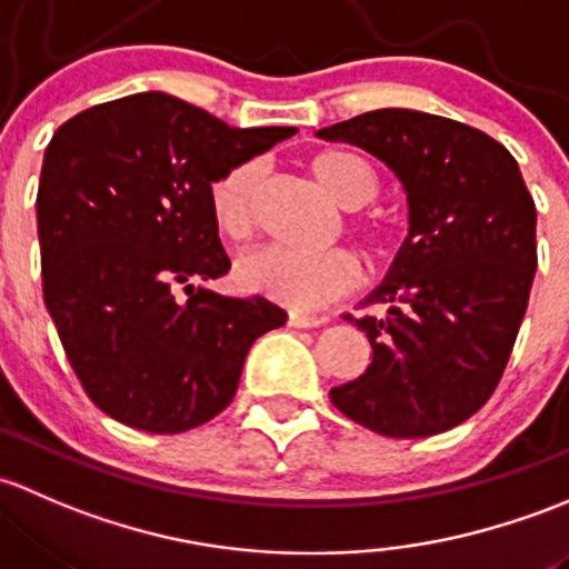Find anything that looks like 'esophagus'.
I'll list each match as a JSON object with an SVG mask.
<instances>
[{"mask_svg": "<svg viewBox=\"0 0 569 569\" xmlns=\"http://www.w3.org/2000/svg\"><path fill=\"white\" fill-rule=\"evenodd\" d=\"M287 326H290V328H318V326H323V318H315V315L290 312V315H287Z\"/></svg>", "mask_w": 569, "mask_h": 569, "instance_id": "34e87169", "label": "esophagus"}]
</instances>
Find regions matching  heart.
I'll return each mask as SVG.
<instances>
[{
	"mask_svg": "<svg viewBox=\"0 0 569 569\" xmlns=\"http://www.w3.org/2000/svg\"><path fill=\"white\" fill-rule=\"evenodd\" d=\"M309 172L320 189L342 208H361L378 194L372 163L350 150H320L309 158ZM257 186V163L241 161L224 169L208 189L210 219L219 236L243 241L251 232V197ZM367 243H378V224L356 221ZM236 282L292 309H318L359 282V262L348 249L292 251L257 249L236 266Z\"/></svg>",
	"mask_w": 569,
	"mask_h": 569,
	"instance_id": "b5f03b06",
	"label": "heart"
}]
</instances>
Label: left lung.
<instances>
[{"mask_svg":"<svg viewBox=\"0 0 569 569\" xmlns=\"http://www.w3.org/2000/svg\"><path fill=\"white\" fill-rule=\"evenodd\" d=\"M386 163L408 197V238L365 303L386 318L345 320L372 365L331 389L356 425L427 438L473 416L499 386L537 271V208L512 153L485 131L413 109H378L320 128Z\"/></svg>","mask_w":569,"mask_h":569,"instance_id":"1","label":"left lung"}]
</instances>
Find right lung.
Listing matches in <instances>:
<instances>
[{"label":"right lung","instance_id":"add662e5","mask_svg":"<svg viewBox=\"0 0 569 569\" xmlns=\"http://www.w3.org/2000/svg\"><path fill=\"white\" fill-rule=\"evenodd\" d=\"M292 133L232 128L167 92L98 103L57 128L38 189L43 301L111 419L156 436L194 430L232 402L254 339L284 326L268 298L204 287L230 271L208 189Z\"/></svg>","mask_w":569,"mask_h":569}]
</instances>
